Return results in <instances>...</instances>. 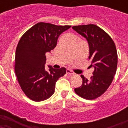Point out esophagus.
I'll use <instances>...</instances> for the list:
<instances>
[{"instance_id":"34e87169","label":"esophagus","mask_w":128,"mask_h":128,"mask_svg":"<svg viewBox=\"0 0 128 128\" xmlns=\"http://www.w3.org/2000/svg\"><path fill=\"white\" fill-rule=\"evenodd\" d=\"M66 74H70V75H74V72H72V70H70V69H67L66 70Z\"/></svg>"}]
</instances>
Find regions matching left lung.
I'll use <instances>...</instances> for the list:
<instances>
[{
    "mask_svg": "<svg viewBox=\"0 0 128 128\" xmlns=\"http://www.w3.org/2000/svg\"><path fill=\"white\" fill-rule=\"evenodd\" d=\"M72 29L88 41L90 66L94 67L90 80L81 76L82 85L74 91L81 98L92 100L103 94L114 80L117 66V49L109 34L96 25L75 26Z\"/></svg>",
    "mask_w": 128,
    "mask_h": 128,
    "instance_id": "8db88e82",
    "label": "left lung"
}]
</instances>
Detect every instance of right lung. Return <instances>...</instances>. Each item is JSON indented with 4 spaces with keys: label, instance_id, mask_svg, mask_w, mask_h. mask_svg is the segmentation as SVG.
<instances>
[{
    "label": "right lung",
    "instance_id": "obj_1",
    "mask_svg": "<svg viewBox=\"0 0 128 128\" xmlns=\"http://www.w3.org/2000/svg\"><path fill=\"white\" fill-rule=\"evenodd\" d=\"M70 26L39 22L22 35L16 47L14 70L26 96L34 101L48 99L54 93L57 80L66 74V68L45 70L46 52L53 50L59 36Z\"/></svg>",
    "mask_w": 128,
    "mask_h": 128
}]
</instances>
